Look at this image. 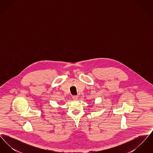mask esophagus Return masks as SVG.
<instances>
[{"label": "esophagus", "instance_id": "obj_1", "mask_svg": "<svg viewBox=\"0 0 153 153\" xmlns=\"http://www.w3.org/2000/svg\"><path fill=\"white\" fill-rule=\"evenodd\" d=\"M78 97H79L78 96H75V95H74V96H72V99H73L74 100H77L78 99Z\"/></svg>", "mask_w": 153, "mask_h": 153}]
</instances>
